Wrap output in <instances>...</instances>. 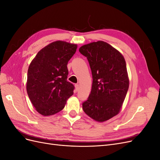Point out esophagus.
Wrapping results in <instances>:
<instances>
[{
    "instance_id": "obj_1",
    "label": "esophagus",
    "mask_w": 160,
    "mask_h": 160,
    "mask_svg": "<svg viewBox=\"0 0 160 160\" xmlns=\"http://www.w3.org/2000/svg\"><path fill=\"white\" fill-rule=\"evenodd\" d=\"M75 91H78L79 90V84H75Z\"/></svg>"
}]
</instances>
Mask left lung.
Returning a JSON list of instances; mask_svg holds the SVG:
<instances>
[{
	"label": "left lung",
	"instance_id": "8db88e82",
	"mask_svg": "<svg viewBox=\"0 0 160 160\" xmlns=\"http://www.w3.org/2000/svg\"><path fill=\"white\" fill-rule=\"evenodd\" d=\"M87 57L93 77L91 93L83 103L84 112L99 122L117 115L129 88V79L123 55L103 41L85 45L79 48Z\"/></svg>",
	"mask_w": 160,
	"mask_h": 160
}]
</instances>
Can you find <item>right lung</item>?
Segmentation results:
<instances>
[{"label": "right lung", "mask_w": 160, "mask_h": 160, "mask_svg": "<svg viewBox=\"0 0 160 160\" xmlns=\"http://www.w3.org/2000/svg\"><path fill=\"white\" fill-rule=\"evenodd\" d=\"M77 45L53 42L42 49L31 62L27 72V91L40 114L59 112L73 94L75 87L67 81V63L75 54Z\"/></svg>", "instance_id": "1"}]
</instances>
